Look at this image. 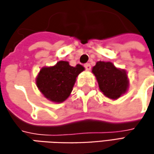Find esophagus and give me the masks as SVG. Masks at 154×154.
Wrapping results in <instances>:
<instances>
[{
    "instance_id": "34e87169",
    "label": "esophagus",
    "mask_w": 154,
    "mask_h": 154,
    "mask_svg": "<svg viewBox=\"0 0 154 154\" xmlns=\"http://www.w3.org/2000/svg\"><path fill=\"white\" fill-rule=\"evenodd\" d=\"M84 67L85 68V69H86V70H90V69H91V65H90V63H86V64H85V65H84Z\"/></svg>"
}]
</instances>
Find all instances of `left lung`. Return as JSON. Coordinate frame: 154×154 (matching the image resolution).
Masks as SVG:
<instances>
[{
  "mask_svg": "<svg viewBox=\"0 0 154 154\" xmlns=\"http://www.w3.org/2000/svg\"><path fill=\"white\" fill-rule=\"evenodd\" d=\"M92 71L96 77L100 90L105 96L117 99L126 93L128 79L125 70L117 69L111 62L98 61Z\"/></svg>",
  "mask_w": 154,
  "mask_h": 154,
  "instance_id": "8db88e82",
  "label": "left lung"
}]
</instances>
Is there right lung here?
I'll use <instances>...</instances> for the list:
<instances>
[{"mask_svg": "<svg viewBox=\"0 0 154 154\" xmlns=\"http://www.w3.org/2000/svg\"><path fill=\"white\" fill-rule=\"evenodd\" d=\"M84 67H72L68 61H59L53 67L43 68L36 77V85L42 94L50 101L61 103L70 94L79 73Z\"/></svg>", "mask_w": 154, "mask_h": 154, "instance_id": "right-lung-1", "label": "right lung"}]
</instances>
